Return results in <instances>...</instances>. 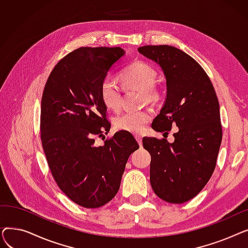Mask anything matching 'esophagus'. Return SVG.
<instances>
[{"mask_svg": "<svg viewBox=\"0 0 248 248\" xmlns=\"http://www.w3.org/2000/svg\"><path fill=\"white\" fill-rule=\"evenodd\" d=\"M136 140H138L139 145L141 146V144H142V139H141V137H140V136H136Z\"/></svg>", "mask_w": 248, "mask_h": 248, "instance_id": "esophagus-1", "label": "esophagus"}]
</instances>
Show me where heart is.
Wrapping results in <instances>:
<instances>
[{
	"mask_svg": "<svg viewBox=\"0 0 248 248\" xmlns=\"http://www.w3.org/2000/svg\"><path fill=\"white\" fill-rule=\"evenodd\" d=\"M158 73L148 62L137 60L126 66L120 74L123 85L127 89L141 91L142 99L155 102L163 98L162 89L155 84ZM99 95L102 103L109 109H119L122 103V93L112 78L104 77L99 85ZM151 110L127 111L117 115L114 126L122 132L140 134L151 122Z\"/></svg>",
	"mask_w": 248,
	"mask_h": 248,
	"instance_id": "1",
	"label": "heart"
}]
</instances>
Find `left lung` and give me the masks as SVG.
Instances as JSON below:
<instances>
[{
  "label": "left lung",
  "mask_w": 248,
  "mask_h": 248,
  "mask_svg": "<svg viewBox=\"0 0 248 248\" xmlns=\"http://www.w3.org/2000/svg\"><path fill=\"white\" fill-rule=\"evenodd\" d=\"M138 50L160 65L167 80V99L153 128L168 134L174 125L179 127L172 144L142 138L152 157L151 185L164 201L184 203L201 192L215 170L222 140L219 101L209 76L184 51L169 45Z\"/></svg>",
  "instance_id": "obj_1"
}]
</instances>
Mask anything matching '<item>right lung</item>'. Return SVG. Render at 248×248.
<instances>
[{
    "label": "right lung",
    "instance_id": "1",
    "mask_svg": "<svg viewBox=\"0 0 248 248\" xmlns=\"http://www.w3.org/2000/svg\"><path fill=\"white\" fill-rule=\"evenodd\" d=\"M124 54L121 47L75 49L52 69L43 90L40 138L50 172L61 191L85 208L115 196L128 157L140 147L122 131L94 146V138L110 129L99 85Z\"/></svg>",
    "mask_w": 248,
    "mask_h": 248
}]
</instances>
